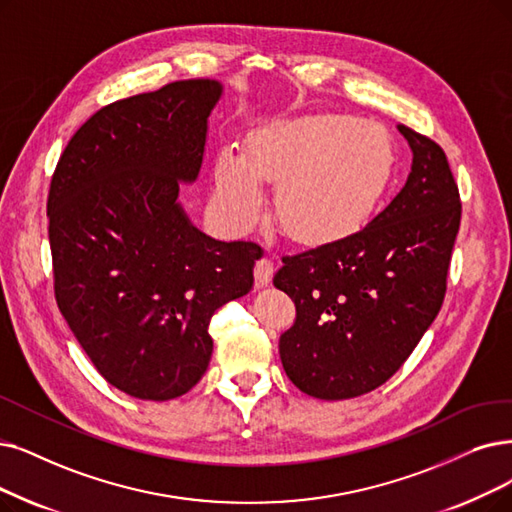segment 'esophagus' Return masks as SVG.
Listing matches in <instances>:
<instances>
[{
	"mask_svg": "<svg viewBox=\"0 0 512 512\" xmlns=\"http://www.w3.org/2000/svg\"><path fill=\"white\" fill-rule=\"evenodd\" d=\"M273 273H275V264L271 258H260L256 260V267H254V279H256V285L258 288H264L271 279H273Z\"/></svg>",
	"mask_w": 512,
	"mask_h": 512,
	"instance_id": "34e87169",
	"label": "esophagus"
}]
</instances>
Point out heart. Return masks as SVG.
<instances>
[{
  "mask_svg": "<svg viewBox=\"0 0 512 512\" xmlns=\"http://www.w3.org/2000/svg\"><path fill=\"white\" fill-rule=\"evenodd\" d=\"M395 145L386 128L349 115H309L258 134L248 159L224 149L216 197L243 227L262 208L260 182L275 187L279 229L304 245L336 243L374 216L391 185Z\"/></svg>",
  "mask_w": 512,
  "mask_h": 512,
  "instance_id": "obj_1",
  "label": "heart"
}]
</instances>
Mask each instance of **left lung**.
Returning <instances> with one entry per match:
<instances>
[{"instance_id": "1", "label": "left lung", "mask_w": 512, "mask_h": 512, "mask_svg": "<svg viewBox=\"0 0 512 512\" xmlns=\"http://www.w3.org/2000/svg\"><path fill=\"white\" fill-rule=\"evenodd\" d=\"M412 172L363 231L283 256L275 288L296 304L281 334L283 370L302 393L336 401L391 378L435 321L460 229L462 203L445 151L397 126Z\"/></svg>"}]
</instances>
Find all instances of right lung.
<instances>
[{
    "mask_svg": "<svg viewBox=\"0 0 512 512\" xmlns=\"http://www.w3.org/2000/svg\"><path fill=\"white\" fill-rule=\"evenodd\" d=\"M214 79H180L96 111L48 193L54 296L100 376L136 399L189 393L212 357L208 325L254 285L262 248L216 241L178 206L197 178Z\"/></svg>",
    "mask_w": 512,
    "mask_h": 512,
    "instance_id": "right-lung-1",
    "label": "right lung"
}]
</instances>
